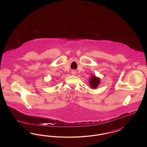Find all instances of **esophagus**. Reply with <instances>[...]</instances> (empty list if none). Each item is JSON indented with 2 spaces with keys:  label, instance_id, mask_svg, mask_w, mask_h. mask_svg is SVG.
Wrapping results in <instances>:
<instances>
[{
  "label": "esophagus",
  "instance_id": "1",
  "mask_svg": "<svg viewBox=\"0 0 147 147\" xmlns=\"http://www.w3.org/2000/svg\"><path fill=\"white\" fill-rule=\"evenodd\" d=\"M76 71L75 70H72V71H71V74H72L74 75V74H76Z\"/></svg>",
  "mask_w": 147,
  "mask_h": 147
}]
</instances>
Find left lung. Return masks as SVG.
<instances>
[{
	"instance_id": "1",
	"label": "left lung",
	"mask_w": 147,
	"mask_h": 147,
	"mask_svg": "<svg viewBox=\"0 0 147 147\" xmlns=\"http://www.w3.org/2000/svg\"><path fill=\"white\" fill-rule=\"evenodd\" d=\"M90 85L92 88H96L98 87V84L100 83V79L98 78L92 76L90 79Z\"/></svg>"
}]
</instances>
